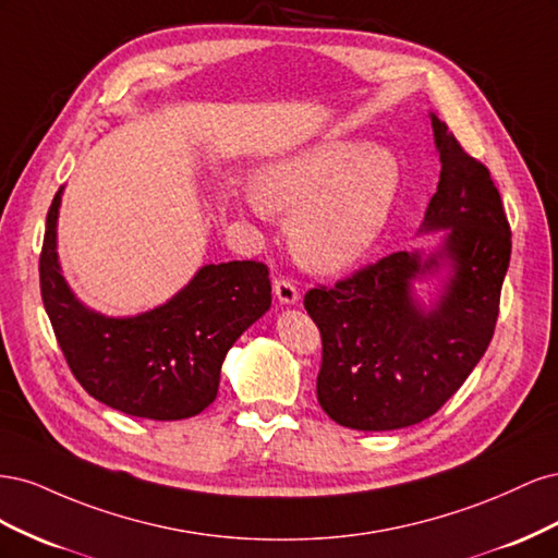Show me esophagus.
<instances>
[{"label": "esophagus", "instance_id": "esophagus-1", "mask_svg": "<svg viewBox=\"0 0 558 558\" xmlns=\"http://www.w3.org/2000/svg\"><path fill=\"white\" fill-rule=\"evenodd\" d=\"M275 293L283 302V305H295L298 298H300L298 283L293 279H289V277H277L275 279Z\"/></svg>", "mask_w": 558, "mask_h": 558}]
</instances>
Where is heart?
<instances>
[{
  "instance_id": "1",
  "label": "heart",
  "mask_w": 558,
  "mask_h": 558,
  "mask_svg": "<svg viewBox=\"0 0 558 558\" xmlns=\"http://www.w3.org/2000/svg\"><path fill=\"white\" fill-rule=\"evenodd\" d=\"M400 167L384 146L330 142L269 167L256 199L293 214L291 242L312 269L335 272L375 244L398 195Z\"/></svg>"
}]
</instances>
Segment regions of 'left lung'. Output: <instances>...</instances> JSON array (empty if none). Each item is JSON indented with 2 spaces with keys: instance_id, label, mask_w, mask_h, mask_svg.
Here are the masks:
<instances>
[{
  "instance_id": "1",
  "label": "left lung",
  "mask_w": 558,
  "mask_h": 558,
  "mask_svg": "<svg viewBox=\"0 0 558 558\" xmlns=\"http://www.w3.org/2000/svg\"><path fill=\"white\" fill-rule=\"evenodd\" d=\"M440 183L424 230H449L430 258L396 251L305 293L320 330L316 398L353 430H396L433 416L459 391L492 344L512 230L492 172L433 116ZM449 257L454 277L444 302L424 313L409 283Z\"/></svg>"
}]
</instances>
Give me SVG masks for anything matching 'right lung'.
Segmentation results:
<instances>
[{
  "label": "right lung",
  "mask_w": 558,
  "mask_h": 558,
  "mask_svg": "<svg viewBox=\"0 0 558 558\" xmlns=\"http://www.w3.org/2000/svg\"><path fill=\"white\" fill-rule=\"evenodd\" d=\"M56 193L46 216L39 286L62 356L86 391L130 416L177 421L214 402L238 337L272 302L263 260L205 265L167 305L132 318L86 310L64 283L56 253Z\"/></svg>",
  "instance_id": "add662e5"
}]
</instances>
